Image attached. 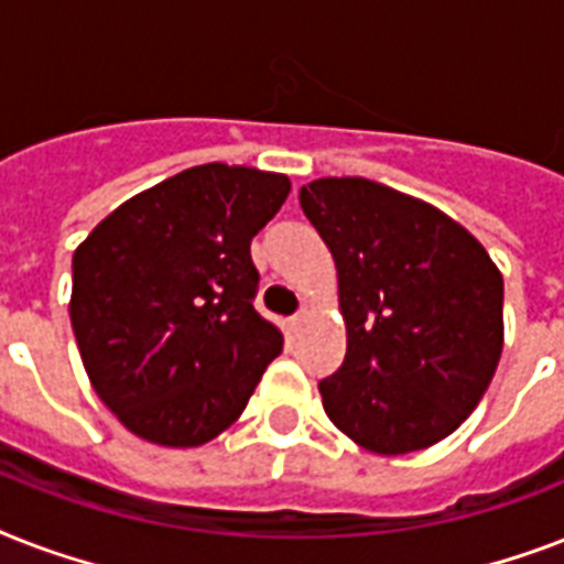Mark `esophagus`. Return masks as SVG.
<instances>
[{
	"label": "esophagus",
	"mask_w": 564,
	"mask_h": 564,
	"mask_svg": "<svg viewBox=\"0 0 564 564\" xmlns=\"http://www.w3.org/2000/svg\"><path fill=\"white\" fill-rule=\"evenodd\" d=\"M304 322H307V310H301V313H295V316L290 318V330H299Z\"/></svg>",
	"instance_id": "esophagus-1"
}]
</instances>
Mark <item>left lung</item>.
Listing matches in <instances>:
<instances>
[{"instance_id": "8db88e82", "label": "left lung", "mask_w": 564, "mask_h": 564, "mask_svg": "<svg viewBox=\"0 0 564 564\" xmlns=\"http://www.w3.org/2000/svg\"><path fill=\"white\" fill-rule=\"evenodd\" d=\"M339 278L348 351L318 383L327 419L357 445L401 456L474 412L503 351V278L433 204L369 178L299 193Z\"/></svg>"}]
</instances>
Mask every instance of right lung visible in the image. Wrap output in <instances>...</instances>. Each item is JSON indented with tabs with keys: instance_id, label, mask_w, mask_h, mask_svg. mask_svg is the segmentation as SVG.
I'll return each instance as SVG.
<instances>
[{
	"instance_id": "add662e5",
	"label": "right lung",
	"mask_w": 564,
	"mask_h": 564,
	"mask_svg": "<svg viewBox=\"0 0 564 564\" xmlns=\"http://www.w3.org/2000/svg\"><path fill=\"white\" fill-rule=\"evenodd\" d=\"M290 178L204 163L128 198L73 254L75 343L134 436L198 447L242 415L283 334L254 310L251 239Z\"/></svg>"
}]
</instances>
